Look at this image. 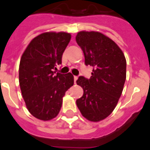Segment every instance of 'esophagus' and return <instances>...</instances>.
Here are the masks:
<instances>
[{
  "instance_id": "1",
  "label": "esophagus",
  "mask_w": 150,
  "mask_h": 150,
  "mask_svg": "<svg viewBox=\"0 0 150 150\" xmlns=\"http://www.w3.org/2000/svg\"><path fill=\"white\" fill-rule=\"evenodd\" d=\"M74 82L76 83V80L78 79V76H74Z\"/></svg>"
}]
</instances>
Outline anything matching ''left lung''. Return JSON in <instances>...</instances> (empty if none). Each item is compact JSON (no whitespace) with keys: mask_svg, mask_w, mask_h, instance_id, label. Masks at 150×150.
<instances>
[{"mask_svg":"<svg viewBox=\"0 0 150 150\" xmlns=\"http://www.w3.org/2000/svg\"><path fill=\"white\" fill-rule=\"evenodd\" d=\"M76 41L84 52L86 66L93 67L90 78L79 76L84 90L76 100L82 116L92 122L107 117L116 107L126 79V60L115 41L101 33L81 31Z\"/></svg>","mask_w":150,"mask_h":150,"instance_id":"1","label":"left lung"}]
</instances>
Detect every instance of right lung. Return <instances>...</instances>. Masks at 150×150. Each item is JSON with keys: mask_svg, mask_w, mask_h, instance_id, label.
Returning a JSON list of instances; mask_svg holds the SVG:
<instances>
[{"mask_svg": "<svg viewBox=\"0 0 150 150\" xmlns=\"http://www.w3.org/2000/svg\"><path fill=\"white\" fill-rule=\"evenodd\" d=\"M65 32L41 33L30 41L20 60L19 81L27 109L37 119L50 120L58 115L63 97L74 85V76L53 71L62 63L70 41Z\"/></svg>", "mask_w": 150, "mask_h": 150, "instance_id": "obj_1", "label": "right lung"}]
</instances>
